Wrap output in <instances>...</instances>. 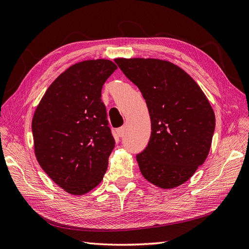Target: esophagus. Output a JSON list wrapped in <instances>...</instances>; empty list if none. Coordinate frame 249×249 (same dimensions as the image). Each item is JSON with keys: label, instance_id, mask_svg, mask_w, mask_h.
<instances>
[{"label": "esophagus", "instance_id": "obj_1", "mask_svg": "<svg viewBox=\"0 0 249 249\" xmlns=\"http://www.w3.org/2000/svg\"><path fill=\"white\" fill-rule=\"evenodd\" d=\"M125 131H126V127L124 125L122 127H119V129L116 130V133H117V136L118 137H123L124 135L125 134Z\"/></svg>", "mask_w": 249, "mask_h": 249}]
</instances>
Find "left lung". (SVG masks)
I'll use <instances>...</instances> for the list:
<instances>
[{"mask_svg":"<svg viewBox=\"0 0 249 249\" xmlns=\"http://www.w3.org/2000/svg\"><path fill=\"white\" fill-rule=\"evenodd\" d=\"M141 91L152 123L146 148L136 156L142 176L162 189L189 179L209 155L215 113L189 74L167 60L116 58Z\"/></svg>","mask_w":249,"mask_h":249,"instance_id":"8db88e82","label":"left lung"}]
</instances>
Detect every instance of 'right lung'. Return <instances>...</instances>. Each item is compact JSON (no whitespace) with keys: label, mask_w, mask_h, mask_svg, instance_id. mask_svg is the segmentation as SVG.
Masks as SVG:
<instances>
[{"label":"right lung","mask_w":249,"mask_h":249,"mask_svg":"<svg viewBox=\"0 0 249 249\" xmlns=\"http://www.w3.org/2000/svg\"><path fill=\"white\" fill-rule=\"evenodd\" d=\"M116 69L107 59L70 66L49 86L34 112L36 160L53 182L71 195L94 189L107 170L115 142L101 95Z\"/></svg>","instance_id":"obj_1"}]
</instances>
